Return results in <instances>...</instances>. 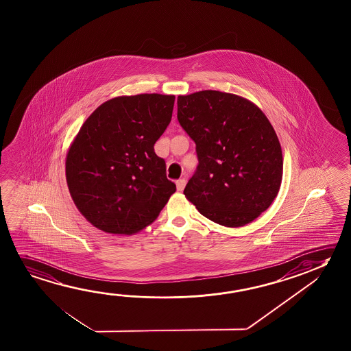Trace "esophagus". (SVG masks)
<instances>
[{"instance_id": "esophagus-1", "label": "esophagus", "mask_w": 351, "mask_h": 351, "mask_svg": "<svg viewBox=\"0 0 351 351\" xmlns=\"http://www.w3.org/2000/svg\"><path fill=\"white\" fill-rule=\"evenodd\" d=\"M184 186H186V180L184 178H180L176 181V187H178V191H184Z\"/></svg>"}]
</instances>
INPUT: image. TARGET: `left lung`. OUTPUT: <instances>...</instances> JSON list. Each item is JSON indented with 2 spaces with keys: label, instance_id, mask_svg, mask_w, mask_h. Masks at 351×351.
<instances>
[{
  "label": "left lung",
  "instance_id": "8db88e82",
  "mask_svg": "<svg viewBox=\"0 0 351 351\" xmlns=\"http://www.w3.org/2000/svg\"><path fill=\"white\" fill-rule=\"evenodd\" d=\"M178 120L198 158L184 193L202 215L237 228L269 208L282 184V147L254 104L202 90L178 97Z\"/></svg>",
  "mask_w": 351,
  "mask_h": 351
}]
</instances>
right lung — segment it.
Listing matches in <instances>:
<instances>
[{"label": "right lung", "instance_id": "right-lung-1", "mask_svg": "<svg viewBox=\"0 0 351 351\" xmlns=\"http://www.w3.org/2000/svg\"><path fill=\"white\" fill-rule=\"evenodd\" d=\"M173 103V95L119 97L83 123L67 154L66 178L78 210L95 228L121 235L142 230L176 191L154 152Z\"/></svg>", "mask_w": 351, "mask_h": 351}]
</instances>
